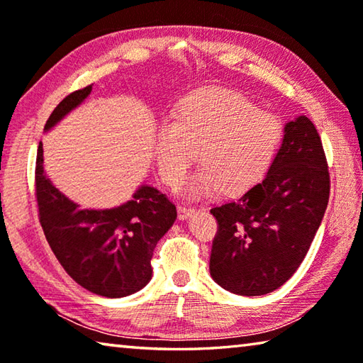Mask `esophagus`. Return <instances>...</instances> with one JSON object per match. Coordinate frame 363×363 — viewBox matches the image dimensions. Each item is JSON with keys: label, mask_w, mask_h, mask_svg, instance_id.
Here are the masks:
<instances>
[{"label": "esophagus", "mask_w": 363, "mask_h": 363, "mask_svg": "<svg viewBox=\"0 0 363 363\" xmlns=\"http://www.w3.org/2000/svg\"><path fill=\"white\" fill-rule=\"evenodd\" d=\"M194 211H195V208H192V206H186V205L177 206V216H179V219H187Z\"/></svg>", "instance_id": "1"}]
</instances>
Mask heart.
I'll return each mask as SVG.
<instances>
[{"instance_id": "obj_1", "label": "heart", "mask_w": 363, "mask_h": 363, "mask_svg": "<svg viewBox=\"0 0 363 363\" xmlns=\"http://www.w3.org/2000/svg\"><path fill=\"white\" fill-rule=\"evenodd\" d=\"M284 143L277 115L256 108L248 97L227 88H203L177 102L171 120L157 125L153 155L168 187L182 182L196 158L201 163L184 184L190 196L224 189L242 195L267 176Z\"/></svg>"}]
</instances>
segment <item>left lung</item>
<instances>
[{
    "mask_svg": "<svg viewBox=\"0 0 363 363\" xmlns=\"http://www.w3.org/2000/svg\"><path fill=\"white\" fill-rule=\"evenodd\" d=\"M330 199V173L314 123H286L267 176L238 200L211 208L218 220L210 272L224 290L261 296L304 261Z\"/></svg>",
    "mask_w": 363,
    "mask_h": 363,
    "instance_id": "1",
    "label": "left lung"
}]
</instances>
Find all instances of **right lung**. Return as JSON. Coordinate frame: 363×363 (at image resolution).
I'll list each match as a JSON object with an SVG mask.
<instances>
[{"mask_svg": "<svg viewBox=\"0 0 363 363\" xmlns=\"http://www.w3.org/2000/svg\"><path fill=\"white\" fill-rule=\"evenodd\" d=\"M91 89L93 84L60 101L45 130L79 106ZM35 196L43 232L67 274L88 291L106 298L128 296L149 284L153 250L177 216L173 201L149 186L112 210L78 208L45 176L41 143L36 153Z\"/></svg>", "mask_w": 363, "mask_h": 363, "instance_id": "1", "label": "right lung"}]
</instances>
